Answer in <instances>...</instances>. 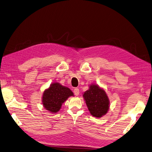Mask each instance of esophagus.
I'll use <instances>...</instances> for the list:
<instances>
[{"instance_id":"obj_1","label":"esophagus","mask_w":152,"mask_h":152,"mask_svg":"<svg viewBox=\"0 0 152 152\" xmlns=\"http://www.w3.org/2000/svg\"><path fill=\"white\" fill-rule=\"evenodd\" d=\"M74 94H75V96H78L80 94V91H79V89L77 88H75L74 89Z\"/></svg>"}]
</instances>
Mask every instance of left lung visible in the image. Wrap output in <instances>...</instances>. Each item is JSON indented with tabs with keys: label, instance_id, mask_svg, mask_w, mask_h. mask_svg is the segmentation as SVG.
Masks as SVG:
<instances>
[{
	"label": "left lung",
	"instance_id": "left-lung-1",
	"mask_svg": "<svg viewBox=\"0 0 152 152\" xmlns=\"http://www.w3.org/2000/svg\"><path fill=\"white\" fill-rule=\"evenodd\" d=\"M88 109L92 115L96 118H102L109 109V99L103 88L98 85H90L89 89L83 95Z\"/></svg>",
	"mask_w": 152,
	"mask_h": 152
}]
</instances>
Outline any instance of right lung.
<instances>
[{"label":"right lung","instance_id":"right-lung-1","mask_svg":"<svg viewBox=\"0 0 152 152\" xmlns=\"http://www.w3.org/2000/svg\"><path fill=\"white\" fill-rule=\"evenodd\" d=\"M70 96H74L71 89L62 86L59 83H53L43 93V106L51 113H56L60 110L62 104Z\"/></svg>","mask_w":152,"mask_h":152}]
</instances>
